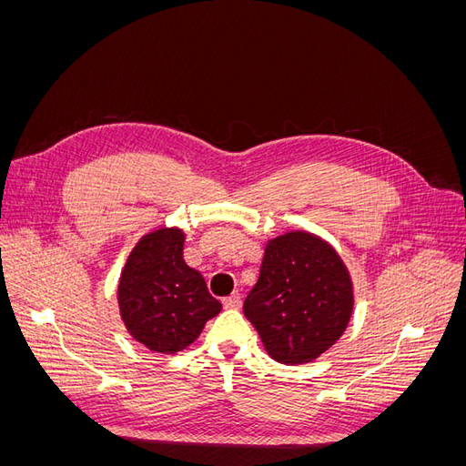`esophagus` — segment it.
<instances>
[{"label":"esophagus","mask_w":466,"mask_h":466,"mask_svg":"<svg viewBox=\"0 0 466 466\" xmlns=\"http://www.w3.org/2000/svg\"><path fill=\"white\" fill-rule=\"evenodd\" d=\"M223 307L225 309H238V307H241V295L233 293V295H229V298H225Z\"/></svg>","instance_id":"34e87169"}]
</instances>
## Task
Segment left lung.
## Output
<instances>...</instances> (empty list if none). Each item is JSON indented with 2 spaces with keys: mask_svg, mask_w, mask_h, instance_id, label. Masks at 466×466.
<instances>
[{
  "mask_svg": "<svg viewBox=\"0 0 466 466\" xmlns=\"http://www.w3.org/2000/svg\"><path fill=\"white\" fill-rule=\"evenodd\" d=\"M354 303V281L338 250L315 233L288 231L266 241L258 281L243 313L268 356L299 365L340 340Z\"/></svg>",
  "mask_w": 466,
  "mask_h": 466,
  "instance_id": "obj_1",
  "label": "left lung"
}]
</instances>
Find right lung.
Listing matches in <instances>:
<instances>
[{"mask_svg": "<svg viewBox=\"0 0 466 466\" xmlns=\"http://www.w3.org/2000/svg\"><path fill=\"white\" fill-rule=\"evenodd\" d=\"M187 233L159 228L144 235L118 279V309L136 342L157 354H177L196 342L221 311L204 276L185 262Z\"/></svg>", "mask_w": 466, "mask_h": 466, "instance_id": "right-lung-1", "label": "right lung"}]
</instances>
